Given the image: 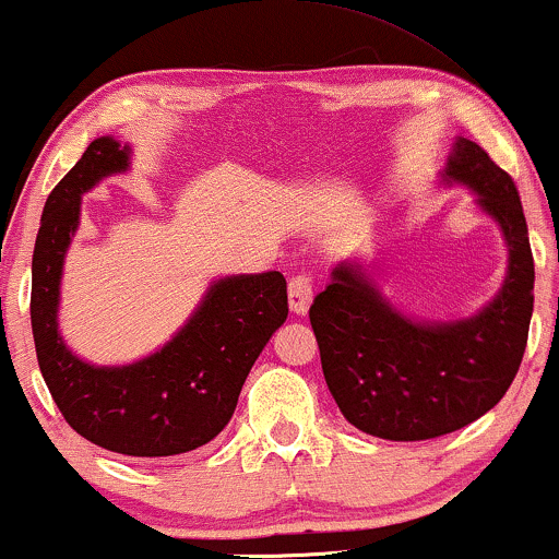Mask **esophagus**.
<instances>
[{"label": "esophagus", "instance_id": "34e87169", "mask_svg": "<svg viewBox=\"0 0 559 559\" xmlns=\"http://www.w3.org/2000/svg\"><path fill=\"white\" fill-rule=\"evenodd\" d=\"M312 278H309L307 273L294 275V278L288 281V307H292V312H307L309 305H312Z\"/></svg>", "mask_w": 559, "mask_h": 559}]
</instances>
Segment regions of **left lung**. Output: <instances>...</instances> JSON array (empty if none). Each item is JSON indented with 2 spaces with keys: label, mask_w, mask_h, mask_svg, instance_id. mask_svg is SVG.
<instances>
[{
  "label": "left lung",
  "mask_w": 559,
  "mask_h": 559,
  "mask_svg": "<svg viewBox=\"0 0 559 559\" xmlns=\"http://www.w3.org/2000/svg\"><path fill=\"white\" fill-rule=\"evenodd\" d=\"M445 179L472 187L506 234L510 265L495 301L468 320L414 322L346 262L309 307L341 414L382 440H429L472 425L500 403L526 352L534 258L513 179L466 138L450 153Z\"/></svg>",
  "instance_id": "8db88e82"
}]
</instances>
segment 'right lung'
I'll return each instance as SVG.
<instances>
[{
	"label": "right lung",
	"instance_id": "add662e5",
	"mask_svg": "<svg viewBox=\"0 0 559 559\" xmlns=\"http://www.w3.org/2000/svg\"><path fill=\"white\" fill-rule=\"evenodd\" d=\"M127 164L130 147L98 138L51 190L33 250L31 325L38 367L67 425L111 453L158 459L205 445L228 425L254 359L288 318L286 278L278 271L221 278L169 344L130 367L78 359L57 331L64 252L80 194Z\"/></svg>",
	"mask_w": 559,
	"mask_h": 559
}]
</instances>
